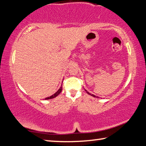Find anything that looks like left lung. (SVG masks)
Returning <instances> with one entry per match:
<instances>
[{
	"mask_svg": "<svg viewBox=\"0 0 146 146\" xmlns=\"http://www.w3.org/2000/svg\"><path fill=\"white\" fill-rule=\"evenodd\" d=\"M85 91H86V93H87L88 94H89V95H91V96H93V97H96V96H95V95H92V94H91V93H89V92H88V91H86V90H85Z\"/></svg>",
	"mask_w": 146,
	"mask_h": 146,
	"instance_id": "obj_1",
	"label": "left lung"
}]
</instances>
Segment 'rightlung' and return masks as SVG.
Wrapping results in <instances>:
<instances>
[{
    "label": "right lung",
    "mask_w": 146,
    "mask_h": 146,
    "mask_svg": "<svg viewBox=\"0 0 146 146\" xmlns=\"http://www.w3.org/2000/svg\"><path fill=\"white\" fill-rule=\"evenodd\" d=\"M62 86H61V87L58 89V90L57 91H56V92L55 94H53V95L50 96V97L46 98L45 99H46V100L51 99V98H55V97H57V96L59 95V94H60V93H61V91H62Z\"/></svg>",
    "instance_id": "obj_1"
}]
</instances>
